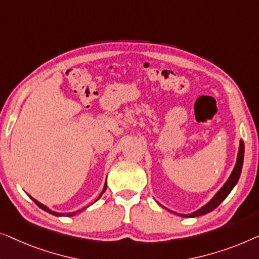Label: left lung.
I'll return each mask as SVG.
<instances>
[{"label": "left lung", "instance_id": "8db88e82", "mask_svg": "<svg viewBox=\"0 0 259 259\" xmlns=\"http://www.w3.org/2000/svg\"><path fill=\"white\" fill-rule=\"evenodd\" d=\"M243 161H244V142L240 140L239 141V148H238V154H237V159H236V164L234 166V170H232V172L229 178L227 180V182L223 184V187H222L220 190H218L216 194L212 198L210 199L209 202L206 204H204L203 206L199 207L198 210L194 211V212L191 213H177L175 212V211H171V212L178 214V216L181 217H187V218H192V217H198V216H202V214H206L211 212V211L216 209V207L220 205V204L224 201L225 198L228 197V195L230 194L232 189L235 188V185L237 184V182L239 180V176H240V172H242V167H243Z\"/></svg>", "mask_w": 259, "mask_h": 259}]
</instances>
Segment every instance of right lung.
I'll list each match as a JSON object with an SVG mask.
<instances>
[{
  "instance_id": "add662e5",
  "label": "right lung",
  "mask_w": 259,
  "mask_h": 259,
  "mask_svg": "<svg viewBox=\"0 0 259 259\" xmlns=\"http://www.w3.org/2000/svg\"><path fill=\"white\" fill-rule=\"evenodd\" d=\"M105 190H107V182H105V184H104V188H103V190H102V192H101V195H100V196H98V197H97V199H96V201H98V199H100V198H101V196L104 194V191H105ZM29 197H30V198L32 199V201H34V203L36 204V205H37V206H39V207H41V209H42V210H45V211H47V212L52 213V214H54V216H57V217H64V216H67V217H71V216H75V214H76V213H79V212H81V211H83V210H85V209H87V207H88V206H89V205H88V206H85V207H82V209H79V210H77V211H74V212H57V211H53L52 209H49V207H48V206H47V205H45V204H42V203H39L38 201H36V199H35V198H32L30 195H29ZM96 201H95V202H96ZM95 202H94V203H95ZM90 205H92V204H90Z\"/></svg>"
}]
</instances>
